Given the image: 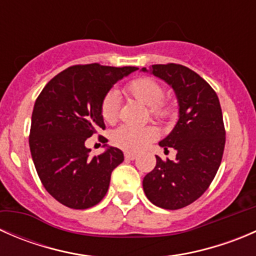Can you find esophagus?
<instances>
[{"label":"esophagus","mask_w":256,"mask_h":256,"mask_svg":"<svg viewBox=\"0 0 256 256\" xmlns=\"http://www.w3.org/2000/svg\"><path fill=\"white\" fill-rule=\"evenodd\" d=\"M136 157H138V154H134V152H125V158L126 160H130V161H132V160H135Z\"/></svg>","instance_id":"1"}]
</instances>
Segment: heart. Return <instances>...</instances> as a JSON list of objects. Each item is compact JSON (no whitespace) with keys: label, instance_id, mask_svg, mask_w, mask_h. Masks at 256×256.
Segmentation results:
<instances>
[{"label":"heart","instance_id":"b5f03b06","mask_svg":"<svg viewBox=\"0 0 256 256\" xmlns=\"http://www.w3.org/2000/svg\"><path fill=\"white\" fill-rule=\"evenodd\" d=\"M126 92L150 108V112L154 118H167L174 115V110L170 105L162 102L164 98V89L158 82L151 78H138L128 82ZM102 116L108 124L116 122L120 112V98L116 92H109L102 102ZM157 136L156 130L151 126L122 125L112 132V144L125 151H140L147 146Z\"/></svg>","mask_w":256,"mask_h":256}]
</instances>
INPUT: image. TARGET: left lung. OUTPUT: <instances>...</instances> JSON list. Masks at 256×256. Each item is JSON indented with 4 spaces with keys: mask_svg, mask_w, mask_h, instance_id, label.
I'll return each instance as SVG.
<instances>
[{
    "mask_svg": "<svg viewBox=\"0 0 256 256\" xmlns=\"http://www.w3.org/2000/svg\"><path fill=\"white\" fill-rule=\"evenodd\" d=\"M166 82L177 96L178 121L160 146L177 151L176 160L162 161L144 178L150 202L180 209L197 200L220 166L226 144L223 115L216 92L196 72L180 64H154L147 70Z\"/></svg>",
    "mask_w": 256,
    "mask_h": 256,
    "instance_id": "1",
    "label": "left lung"
}]
</instances>
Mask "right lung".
Instances as JSON below:
<instances>
[{
  "instance_id": "1",
  "label": "right lung",
  "mask_w": 256,
  "mask_h": 256,
  "mask_svg": "<svg viewBox=\"0 0 256 256\" xmlns=\"http://www.w3.org/2000/svg\"><path fill=\"white\" fill-rule=\"evenodd\" d=\"M136 66H73L43 88L34 102L30 148L40 182L59 203L73 209L94 207L106 194L124 154L109 147L90 157L88 138L105 128L102 102L114 84Z\"/></svg>"
}]
</instances>
